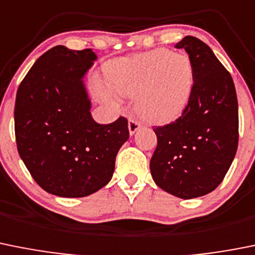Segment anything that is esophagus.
I'll list each match as a JSON object with an SVG mask.
<instances>
[{"instance_id": "34e87169", "label": "esophagus", "mask_w": 255, "mask_h": 255, "mask_svg": "<svg viewBox=\"0 0 255 255\" xmlns=\"http://www.w3.org/2000/svg\"><path fill=\"white\" fill-rule=\"evenodd\" d=\"M128 128H129L130 135H134L137 130L140 129V124L137 121L132 120V119H129V123H128Z\"/></svg>"}]
</instances>
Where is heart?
I'll return each instance as SVG.
<instances>
[{"label":"heart","mask_w":255,"mask_h":255,"mask_svg":"<svg viewBox=\"0 0 255 255\" xmlns=\"http://www.w3.org/2000/svg\"><path fill=\"white\" fill-rule=\"evenodd\" d=\"M110 85L119 95L137 96L136 111L149 123L163 124L182 114L192 95L193 65L184 54H174L167 49L119 59L107 71ZM102 99L115 104L110 91L101 92Z\"/></svg>","instance_id":"1"}]
</instances>
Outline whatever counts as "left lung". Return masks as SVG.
<instances>
[{
    "label": "left lung",
    "mask_w": 255,
    "mask_h": 255,
    "mask_svg": "<svg viewBox=\"0 0 255 255\" xmlns=\"http://www.w3.org/2000/svg\"><path fill=\"white\" fill-rule=\"evenodd\" d=\"M193 65L192 95L182 115L154 129L158 144L150 159L156 186L176 197H201L223 182L237 154L239 116L230 73L209 45L195 36L176 44Z\"/></svg>",
    "instance_id": "8db88e82"
}]
</instances>
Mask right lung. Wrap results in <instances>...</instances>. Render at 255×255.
Segmentation results:
<instances>
[{"mask_svg": "<svg viewBox=\"0 0 255 255\" xmlns=\"http://www.w3.org/2000/svg\"><path fill=\"white\" fill-rule=\"evenodd\" d=\"M96 59L92 49L54 46L35 62L16 95L18 154L35 182L59 197H86L106 186L129 139L125 118L101 125L91 115L85 76Z\"/></svg>", "mask_w": 255, "mask_h": 255, "instance_id": "obj_1", "label": "right lung"}]
</instances>
